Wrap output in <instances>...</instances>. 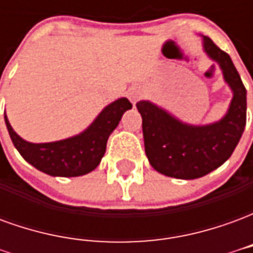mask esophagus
<instances>
[{"instance_id":"34e87169","label":"esophagus","mask_w":253,"mask_h":253,"mask_svg":"<svg viewBox=\"0 0 253 253\" xmlns=\"http://www.w3.org/2000/svg\"><path fill=\"white\" fill-rule=\"evenodd\" d=\"M139 97H141V92H139V89H138L137 86H132V88L128 90V99H130V101L135 104L138 100H139Z\"/></svg>"}]
</instances>
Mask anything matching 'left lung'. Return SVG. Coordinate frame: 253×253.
Wrapping results in <instances>:
<instances>
[{"label":"left lung","mask_w":253,"mask_h":253,"mask_svg":"<svg viewBox=\"0 0 253 253\" xmlns=\"http://www.w3.org/2000/svg\"><path fill=\"white\" fill-rule=\"evenodd\" d=\"M205 50L219 63L233 90L226 115L209 126L184 125L150 101H138L142 116L145 153L150 165L176 179H198L217 169L232 156L247 123V89L228 54L209 38Z\"/></svg>","instance_id":"8db88e82"}]
</instances>
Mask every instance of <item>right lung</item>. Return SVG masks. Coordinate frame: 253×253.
<instances>
[{"label":"right lung","mask_w":253,"mask_h":253,"mask_svg":"<svg viewBox=\"0 0 253 253\" xmlns=\"http://www.w3.org/2000/svg\"><path fill=\"white\" fill-rule=\"evenodd\" d=\"M131 107L126 97L116 100L101 111L83 134L58 142H27L13 131L6 115L5 123L12 142L25 161L47 175L74 177L89 173L100 164L110 134L119 125L122 115Z\"/></svg>","instance_id":"obj_1"}]
</instances>
